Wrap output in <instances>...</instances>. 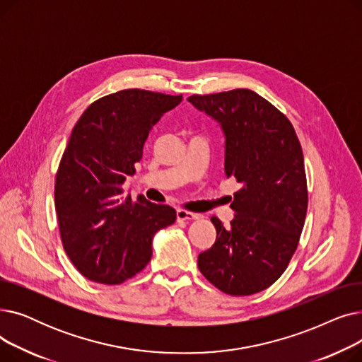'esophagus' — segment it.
Here are the masks:
<instances>
[{"label":"esophagus","instance_id":"esophagus-1","mask_svg":"<svg viewBox=\"0 0 362 362\" xmlns=\"http://www.w3.org/2000/svg\"><path fill=\"white\" fill-rule=\"evenodd\" d=\"M176 217H177V221H186V220L199 218V214H195L192 211H186V210H177Z\"/></svg>","mask_w":362,"mask_h":362}]
</instances>
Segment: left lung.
Segmentation results:
<instances>
[{"label":"left lung","instance_id":"8db88e82","mask_svg":"<svg viewBox=\"0 0 362 362\" xmlns=\"http://www.w3.org/2000/svg\"><path fill=\"white\" fill-rule=\"evenodd\" d=\"M187 101L221 124L224 171L242 185L226 227L198 257L204 277L221 292L246 296L270 288L288 269L305 223L307 175L289 119L250 89L192 95Z\"/></svg>","mask_w":362,"mask_h":362}]
</instances>
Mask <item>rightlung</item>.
Wrapping results in <instances>:
<instances>
[{
	"mask_svg": "<svg viewBox=\"0 0 362 362\" xmlns=\"http://www.w3.org/2000/svg\"><path fill=\"white\" fill-rule=\"evenodd\" d=\"M182 95L123 89L93 101L74 124L55 175L54 198L63 248L86 279L120 284L142 272L152 238L176 210L123 195L152 126Z\"/></svg>",
	"mask_w": 362,
	"mask_h": 362,
	"instance_id": "right-lung-1",
	"label": "right lung"
}]
</instances>
